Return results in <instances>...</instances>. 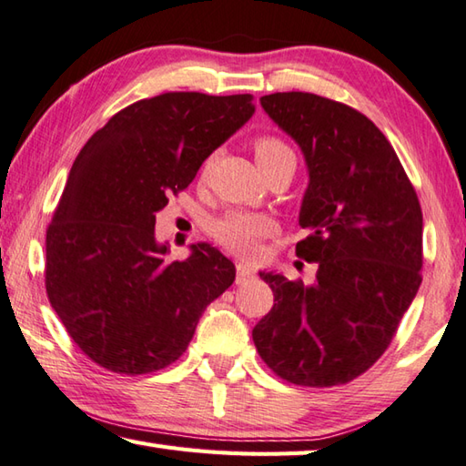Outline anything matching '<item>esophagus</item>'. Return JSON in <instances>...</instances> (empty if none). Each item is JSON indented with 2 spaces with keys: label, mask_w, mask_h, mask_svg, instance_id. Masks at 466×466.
Returning a JSON list of instances; mask_svg holds the SVG:
<instances>
[{
  "label": "esophagus",
  "mask_w": 466,
  "mask_h": 466,
  "mask_svg": "<svg viewBox=\"0 0 466 466\" xmlns=\"http://www.w3.org/2000/svg\"><path fill=\"white\" fill-rule=\"evenodd\" d=\"M252 277H255V273H252V268L247 265V262H238V265H236V283L242 285L250 281Z\"/></svg>",
  "instance_id": "34e87169"
}]
</instances>
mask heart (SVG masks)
<instances>
[{
  "label": "heart",
  "instance_id": "b5f03b06",
  "mask_svg": "<svg viewBox=\"0 0 466 466\" xmlns=\"http://www.w3.org/2000/svg\"><path fill=\"white\" fill-rule=\"evenodd\" d=\"M255 155L258 160L260 171L267 167L281 163V160H293V150L277 137H260L255 140ZM209 160L204 165L208 171ZM277 230V226L268 216L247 214V211H232L224 218H219L211 228V236L224 250L238 257H255L258 250V242L267 238Z\"/></svg>",
  "mask_w": 466,
  "mask_h": 466
}]
</instances>
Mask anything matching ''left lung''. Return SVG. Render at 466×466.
<instances>
[{
  "mask_svg": "<svg viewBox=\"0 0 466 466\" xmlns=\"http://www.w3.org/2000/svg\"><path fill=\"white\" fill-rule=\"evenodd\" d=\"M260 106L308 167L295 252L316 281L260 270L275 306L252 328L260 359L295 385L349 383L387 350L420 289L421 208L377 126L338 101L289 91Z\"/></svg>",
  "mask_w": 466,
  "mask_h": 466,
  "instance_id": "8db88e82",
  "label": "left lung"
}]
</instances>
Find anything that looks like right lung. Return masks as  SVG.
Instances as JSON below:
<instances>
[{
	"mask_svg": "<svg viewBox=\"0 0 466 466\" xmlns=\"http://www.w3.org/2000/svg\"><path fill=\"white\" fill-rule=\"evenodd\" d=\"M252 114L248 93H163L124 107L81 148L46 230V293L93 362L124 375L165 369L234 283V262L208 242L167 262L155 224Z\"/></svg>",
	"mask_w": 466,
	"mask_h": 466,
	"instance_id": "add662e5",
	"label": "right lung"
}]
</instances>
